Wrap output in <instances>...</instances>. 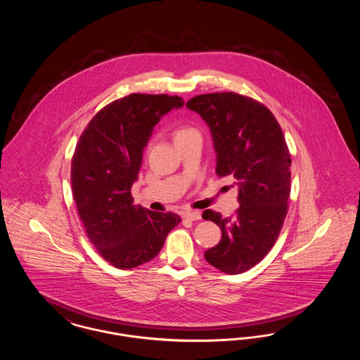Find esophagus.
<instances>
[{"instance_id": "1", "label": "esophagus", "mask_w": 360, "mask_h": 360, "mask_svg": "<svg viewBox=\"0 0 360 360\" xmlns=\"http://www.w3.org/2000/svg\"><path fill=\"white\" fill-rule=\"evenodd\" d=\"M184 217L190 221H197V220H201V213L200 212H185Z\"/></svg>"}]
</instances>
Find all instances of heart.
<instances>
[{
  "label": "heart",
  "mask_w": 360,
  "mask_h": 360,
  "mask_svg": "<svg viewBox=\"0 0 360 360\" xmlns=\"http://www.w3.org/2000/svg\"><path fill=\"white\" fill-rule=\"evenodd\" d=\"M195 134H198L195 128H193V127H190V125L182 124V125H178V127L174 129L172 136H174V140L176 141V140H182V139H186V137L195 135Z\"/></svg>",
  "instance_id": "b5f03b06"
}]
</instances>
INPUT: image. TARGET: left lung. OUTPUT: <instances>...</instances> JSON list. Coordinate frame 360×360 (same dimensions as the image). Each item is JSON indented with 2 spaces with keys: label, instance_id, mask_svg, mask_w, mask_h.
<instances>
[{
  "label": "left lung",
  "instance_id": "left-lung-1",
  "mask_svg": "<svg viewBox=\"0 0 360 360\" xmlns=\"http://www.w3.org/2000/svg\"><path fill=\"white\" fill-rule=\"evenodd\" d=\"M186 106L210 128L217 154V176L239 186L240 206L231 217L206 209L205 220L223 232L206 251L209 264L225 274L252 269L273 248L289 210L291 159L279 122L271 110L235 91L207 93Z\"/></svg>",
  "mask_w": 360,
  "mask_h": 360
}]
</instances>
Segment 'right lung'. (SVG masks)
Wrapping results in <instances>:
<instances>
[{
	"mask_svg": "<svg viewBox=\"0 0 360 360\" xmlns=\"http://www.w3.org/2000/svg\"><path fill=\"white\" fill-rule=\"evenodd\" d=\"M182 97L132 93L108 103L87 124L71 162V188L86 235L121 270L153 260L181 217L134 205L143 148L160 117Z\"/></svg>",
	"mask_w": 360,
	"mask_h": 360,
	"instance_id": "1",
	"label": "right lung"
}]
</instances>
